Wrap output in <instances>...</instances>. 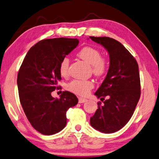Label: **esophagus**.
<instances>
[{
	"mask_svg": "<svg viewBox=\"0 0 159 159\" xmlns=\"http://www.w3.org/2000/svg\"><path fill=\"white\" fill-rule=\"evenodd\" d=\"M87 101H88V100L82 98H79V99H78V102H79L80 103H84V102H86Z\"/></svg>",
	"mask_w": 159,
	"mask_h": 159,
	"instance_id": "esophagus-1",
	"label": "esophagus"
}]
</instances>
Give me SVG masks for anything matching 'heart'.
I'll return each instance as SVG.
<instances>
[{
	"instance_id": "obj_1",
	"label": "heart",
	"mask_w": 159,
	"mask_h": 159,
	"mask_svg": "<svg viewBox=\"0 0 159 159\" xmlns=\"http://www.w3.org/2000/svg\"><path fill=\"white\" fill-rule=\"evenodd\" d=\"M77 56L91 65L92 72L98 77H102L108 70V61L106 58L101 56L99 49L92 46H85L77 53ZM69 59L67 57L62 58L59 64L60 75L65 77L69 73ZM94 87L90 80H74L67 85V89L70 92L80 96H85Z\"/></svg>"
}]
</instances>
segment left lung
I'll use <instances>...</instances> for the list:
<instances>
[{
    "label": "left lung",
    "instance_id": "1",
    "mask_svg": "<svg viewBox=\"0 0 159 159\" xmlns=\"http://www.w3.org/2000/svg\"><path fill=\"white\" fill-rule=\"evenodd\" d=\"M108 52L110 65L107 75L95 95L103 101L90 117V125L103 133H114L125 126L133 114L140 97L138 64L125 46L108 37H90Z\"/></svg>",
    "mask_w": 159,
    "mask_h": 159
}]
</instances>
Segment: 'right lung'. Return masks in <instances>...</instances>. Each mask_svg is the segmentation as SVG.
Returning a JSON list of instances; mask_svg holds the SVG:
<instances>
[{
	"instance_id": "add662e5",
	"label": "right lung",
	"mask_w": 159,
	"mask_h": 159,
	"mask_svg": "<svg viewBox=\"0 0 159 159\" xmlns=\"http://www.w3.org/2000/svg\"><path fill=\"white\" fill-rule=\"evenodd\" d=\"M79 44L77 39L53 38L38 42L27 52L17 76L20 103L37 131L45 135L60 132L66 125V111L78 103L77 96L64 91L60 98L51 93L61 80L59 64Z\"/></svg>"
}]
</instances>
